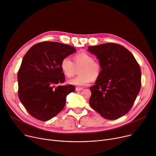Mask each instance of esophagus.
Returning a JSON list of instances; mask_svg holds the SVG:
<instances>
[{"label": "esophagus", "instance_id": "1", "mask_svg": "<svg viewBox=\"0 0 156 156\" xmlns=\"http://www.w3.org/2000/svg\"><path fill=\"white\" fill-rule=\"evenodd\" d=\"M83 90V88L82 87H76V91H80V90Z\"/></svg>", "mask_w": 156, "mask_h": 156}]
</instances>
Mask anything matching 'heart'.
Instances as JSON below:
<instances>
[{"instance_id":"heart-1","label":"heart","mask_w":156,"mask_h":156,"mask_svg":"<svg viewBox=\"0 0 156 156\" xmlns=\"http://www.w3.org/2000/svg\"><path fill=\"white\" fill-rule=\"evenodd\" d=\"M73 62L68 57H64L60 62V69L64 75L71 78L75 74L76 69H79L78 76L69 81V83L78 86H85L89 84L91 80H96L101 73V64L94 60V57L90 53L82 51L76 54L73 57Z\"/></svg>"}]
</instances>
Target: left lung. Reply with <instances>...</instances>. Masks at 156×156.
<instances>
[{
  "label": "left lung",
  "mask_w": 156,
  "mask_h": 156,
  "mask_svg": "<svg viewBox=\"0 0 156 156\" xmlns=\"http://www.w3.org/2000/svg\"><path fill=\"white\" fill-rule=\"evenodd\" d=\"M99 60L102 70L90 87L89 105L106 119L124 116L132 108L141 89L140 67L123 46L109 43L88 48Z\"/></svg>",
  "instance_id": "8db88e82"
}]
</instances>
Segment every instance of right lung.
Here are the masks:
<instances>
[{"label": "right lung", "mask_w": 156, "mask_h": 156, "mask_svg": "<svg viewBox=\"0 0 156 156\" xmlns=\"http://www.w3.org/2000/svg\"><path fill=\"white\" fill-rule=\"evenodd\" d=\"M76 51L73 46L43 41L33 45L24 55L18 72V97L29 113L47 121L61 112L73 85H60L65 76L61 60Z\"/></svg>", "instance_id": "add662e5"}]
</instances>
